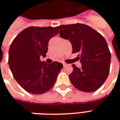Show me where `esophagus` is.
<instances>
[{
  "mask_svg": "<svg viewBox=\"0 0 120 120\" xmlns=\"http://www.w3.org/2000/svg\"><path fill=\"white\" fill-rule=\"evenodd\" d=\"M63 65H64V66H65V65H66V64H65V63H63Z\"/></svg>",
  "mask_w": 120,
  "mask_h": 120,
  "instance_id": "esophagus-1",
  "label": "esophagus"
}]
</instances>
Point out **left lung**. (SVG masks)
Segmentation results:
<instances>
[{"instance_id":"1","label":"left lung","mask_w":120,"mask_h":120,"mask_svg":"<svg viewBox=\"0 0 120 120\" xmlns=\"http://www.w3.org/2000/svg\"><path fill=\"white\" fill-rule=\"evenodd\" d=\"M62 38L69 39L72 53H78L82 68L73 64L69 77L78 90L92 93L98 90L107 78L111 65V52L105 39L98 31L83 24L61 25L56 27Z\"/></svg>"}]
</instances>
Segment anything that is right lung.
Here are the masks:
<instances>
[{"instance_id":"add662e5","label":"right lung","mask_w":120,"mask_h":120,"mask_svg":"<svg viewBox=\"0 0 120 120\" xmlns=\"http://www.w3.org/2000/svg\"><path fill=\"white\" fill-rule=\"evenodd\" d=\"M56 27L31 26L20 33L9 50L8 64L14 78L25 90L41 94L52 88L63 65L58 62L46 64L49 40L58 34Z\"/></svg>"}]
</instances>
